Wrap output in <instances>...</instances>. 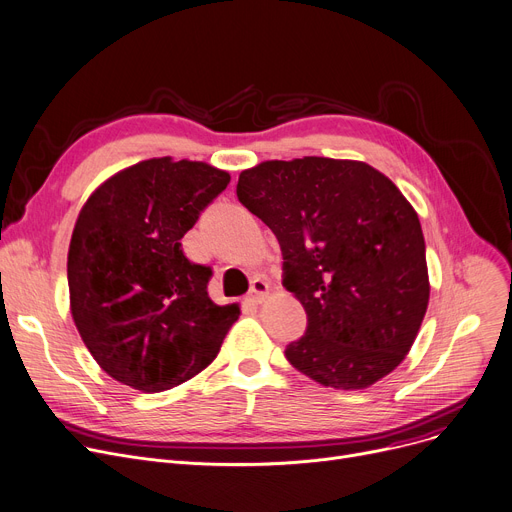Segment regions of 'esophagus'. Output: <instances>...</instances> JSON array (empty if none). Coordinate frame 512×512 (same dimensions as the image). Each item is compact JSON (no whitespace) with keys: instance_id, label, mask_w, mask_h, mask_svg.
<instances>
[{"instance_id":"esophagus-1","label":"esophagus","mask_w":512,"mask_h":512,"mask_svg":"<svg viewBox=\"0 0 512 512\" xmlns=\"http://www.w3.org/2000/svg\"><path fill=\"white\" fill-rule=\"evenodd\" d=\"M269 291H271V283L258 277L252 281V289H250V300L256 304H262L266 298H269Z\"/></svg>"}]
</instances>
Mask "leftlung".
Returning <instances> with one entry per match:
<instances>
[{
	"label": "left lung",
	"mask_w": 512,
	"mask_h": 512,
	"mask_svg": "<svg viewBox=\"0 0 512 512\" xmlns=\"http://www.w3.org/2000/svg\"><path fill=\"white\" fill-rule=\"evenodd\" d=\"M237 198L283 252V285L308 314L285 348L291 367L335 389H364L392 373L429 304L417 210L377 168L304 156L241 170Z\"/></svg>",
	"instance_id": "left-lung-1"
}]
</instances>
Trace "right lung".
<instances>
[{"label": "right lung", "mask_w": 512, "mask_h": 512, "mask_svg": "<svg viewBox=\"0 0 512 512\" xmlns=\"http://www.w3.org/2000/svg\"><path fill=\"white\" fill-rule=\"evenodd\" d=\"M229 181L208 162L150 158L118 170L83 204L68 248L70 314L118 383L143 394L185 383L239 319V304L210 300V269L181 248Z\"/></svg>", "instance_id": "obj_1"}]
</instances>
